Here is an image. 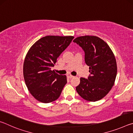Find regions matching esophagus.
Here are the masks:
<instances>
[{"mask_svg":"<svg viewBox=\"0 0 133 133\" xmlns=\"http://www.w3.org/2000/svg\"><path fill=\"white\" fill-rule=\"evenodd\" d=\"M67 77H68V78H72V77H73L74 76H73V75H71V74H67Z\"/></svg>","mask_w":133,"mask_h":133,"instance_id":"1","label":"esophagus"}]
</instances>
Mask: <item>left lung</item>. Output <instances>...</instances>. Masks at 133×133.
Listing matches in <instances>:
<instances>
[{
  "label": "left lung",
  "mask_w": 133,
  "mask_h": 133,
  "mask_svg": "<svg viewBox=\"0 0 133 133\" xmlns=\"http://www.w3.org/2000/svg\"><path fill=\"white\" fill-rule=\"evenodd\" d=\"M85 53L89 66L88 78H80L76 87L78 94L89 102H96L107 95L114 84L117 72L115 56L109 45L95 36H84L73 40Z\"/></svg>",
  "instance_id": "1"
}]
</instances>
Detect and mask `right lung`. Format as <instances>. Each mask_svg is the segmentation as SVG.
I'll return each instance as SVG.
<instances>
[{
	"label": "right lung",
	"instance_id": "obj_1",
	"mask_svg": "<svg viewBox=\"0 0 133 133\" xmlns=\"http://www.w3.org/2000/svg\"><path fill=\"white\" fill-rule=\"evenodd\" d=\"M73 39L71 36H47L36 42L26 54L23 63L24 82L37 100L49 103L60 97L67 83L66 76L58 75L51 68Z\"/></svg>",
	"mask_w": 133,
	"mask_h": 133
}]
</instances>
